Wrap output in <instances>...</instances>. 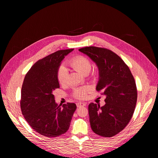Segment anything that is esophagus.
Returning a JSON list of instances; mask_svg holds the SVG:
<instances>
[{
	"instance_id": "obj_1",
	"label": "esophagus",
	"mask_w": 158,
	"mask_h": 158,
	"mask_svg": "<svg viewBox=\"0 0 158 158\" xmlns=\"http://www.w3.org/2000/svg\"><path fill=\"white\" fill-rule=\"evenodd\" d=\"M77 107H81L85 106H86V104L84 103V102H78V103L77 104Z\"/></svg>"
}]
</instances>
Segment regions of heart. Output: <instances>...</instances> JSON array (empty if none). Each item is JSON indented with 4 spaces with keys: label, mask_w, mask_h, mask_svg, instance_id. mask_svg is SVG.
I'll list each match as a JSON object with an SVG mask.
<instances>
[{
    "label": "heart",
    "mask_w": 158,
    "mask_h": 158,
    "mask_svg": "<svg viewBox=\"0 0 158 158\" xmlns=\"http://www.w3.org/2000/svg\"><path fill=\"white\" fill-rule=\"evenodd\" d=\"M68 64L72 68L81 73L84 75H87L92 69V63L90 60L83 55H77L70 59ZM68 77V71L66 68L63 65L58 68L57 72V78L59 83L61 85L66 83ZM92 90L89 85H85L82 87L77 88L73 92V96L77 99H84L87 97L88 93Z\"/></svg>",
    "instance_id": "b5f03b06"
}]
</instances>
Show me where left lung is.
Returning <instances> with one entry per match:
<instances>
[{"label":"left lung","mask_w":158,"mask_h":158,"mask_svg":"<svg viewBox=\"0 0 158 158\" xmlns=\"http://www.w3.org/2000/svg\"><path fill=\"white\" fill-rule=\"evenodd\" d=\"M79 51L98 66L96 90L106 96L104 106L92 102L89 105L91 128L98 135L113 137L127 126L134 113L137 99L135 79L123 59L111 50L90 46Z\"/></svg>","instance_id":"8db88e82"}]
</instances>
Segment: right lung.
<instances>
[{
	"label": "right lung",
	"mask_w": 158,
	"mask_h": 158,
	"mask_svg": "<svg viewBox=\"0 0 158 158\" xmlns=\"http://www.w3.org/2000/svg\"><path fill=\"white\" fill-rule=\"evenodd\" d=\"M71 49L60 50L39 60L27 72L21 92L20 107L29 125L40 135L56 137L65 133L77 106L58 105L53 92L59 88L57 72L64 56Z\"/></svg>",
	"instance_id": "right-lung-1"
}]
</instances>
